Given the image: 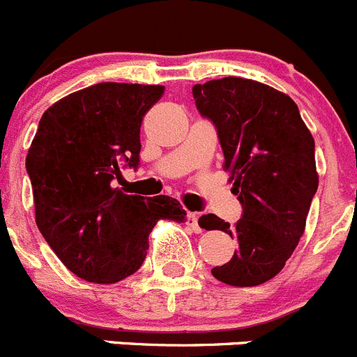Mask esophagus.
Returning <instances> with one entry per match:
<instances>
[{"label":"esophagus","mask_w":357,"mask_h":357,"mask_svg":"<svg viewBox=\"0 0 357 357\" xmlns=\"http://www.w3.org/2000/svg\"><path fill=\"white\" fill-rule=\"evenodd\" d=\"M187 225H189L194 232H201V227L197 225V215L192 213V211L187 213Z\"/></svg>","instance_id":"obj_1"}]
</instances>
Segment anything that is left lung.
<instances>
[{
  "label": "left lung",
  "instance_id": "1",
  "mask_svg": "<svg viewBox=\"0 0 357 357\" xmlns=\"http://www.w3.org/2000/svg\"><path fill=\"white\" fill-rule=\"evenodd\" d=\"M192 95L201 116L217 128L231 192L243 206L234 225L213 213L197 222L238 241L232 259L211 274L231 287H257L283 269L305 231L319 183L314 139L297 104L259 81L211 79L194 84Z\"/></svg>",
  "mask_w": 357,
  "mask_h": 357
}]
</instances>
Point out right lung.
Instances as JSON below:
<instances>
[{"instance_id": "obj_1", "label": "right lung", "mask_w": 357, "mask_h": 357, "mask_svg": "<svg viewBox=\"0 0 357 357\" xmlns=\"http://www.w3.org/2000/svg\"><path fill=\"white\" fill-rule=\"evenodd\" d=\"M161 84L97 83L60 98L41 116L26 160L36 225L77 278L111 284L140 269L158 220H185L170 196L114 187L119 165L139 167L140 125Z\"/></svg>"}]
</instances>
